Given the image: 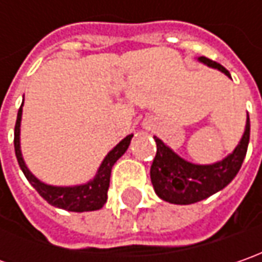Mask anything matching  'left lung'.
I'll list each match as a JSON object with an SVG mask.
<instances>
[{"mask_svg": "<svg viewBox=\"0 0 262 262\" xmlns=\"http://www.w3.org/2000/svg\"><path fill=\"white\" fill-rule=\"evenodd\" d=\"M198 61L232 78L225 67L206 56H198ZM249 129V116H247L244 136L235 150L225 159L210 165H195L188 162L176 155L159 137H155L157 151L150 169V178L157 196L170 204L186 206L206 200L229 185L247 156Z\"/></svg>", "mask_w": 262, "mask_h": 262, "instance_id": "left-lung-1", "label": "left lung"}]
</instances>
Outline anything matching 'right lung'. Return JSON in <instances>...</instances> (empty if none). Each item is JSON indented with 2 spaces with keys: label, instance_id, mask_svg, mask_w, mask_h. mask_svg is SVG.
<instances>
[{
  "label": "right lung",
  "instance_id": "obj_1",
  "mask_svg": "<svg viewBox=\"0 0 262 262\" xmlns=\"http://www.w3.org/2000/svg\"><path fill=\"white\" fill-rule=\"evenodd\" d=\"M25 103V97H23ZM23 103L18 109L17 121L14 128V150L17 162L20 165V169L30 182V185L35 188L45 201H48L51 206L56 208H62L67 211H76V213H84V211H95L100 210L105 206L107 200V189H109V181H111V172L112 167L116 163V160L122 156L129 147L133 134L126 136L124 140H121L102 160L100 166L97 169L96 175L80 185H68V186H56L49 185L37 179L26 165L23 155H21V147H20V125H21V115H23Z\"/></svg>",
  "mask_w": 262,
  "mask_h": 262
}]
</instances>
